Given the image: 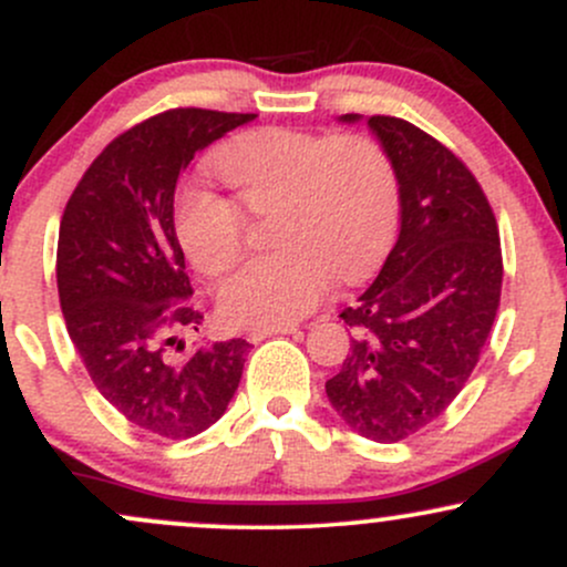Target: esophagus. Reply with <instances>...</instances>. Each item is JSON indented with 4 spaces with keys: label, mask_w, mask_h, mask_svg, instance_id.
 <instances>
[{
    "label": "esophagus",
    "mask_w": 567,
    "mask_h": 567,
    "mask_svg": "<svg viewBox=\"0 0 567 567\" xmlns=\"http://www.w3.org/2000/svg\"><path fill=\"white\" fill-rule=\"evenodd\" d=\"M298 324H275V328H252L250 333H247V341L258 343L264 341V338H271V336H288V333H296Z\"/></svg>",
    "instance_id": "obj_1"
}]
</instances>
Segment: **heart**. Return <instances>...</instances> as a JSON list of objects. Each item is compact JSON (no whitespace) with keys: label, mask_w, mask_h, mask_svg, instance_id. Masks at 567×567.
<instances>
[{"label":"heart","mask_w":567,"mask_h":567,"mask_svg":"<svg viewBox=\"0 0 567 567\" xmlns=\"http://www.w3.org/2000/svg\"><path fill=\"white\" fill-rule=\"evenodd\" d=\"M216 171L247 210L277 207L271 256L224 282L220 315L234 324L275 328L315 309L330 277L354 279L379 261L400 216L392 157L368 135L261 127L226 143ZM175 234L192 266L220 277L245 250L237 202L188 188L175 207Z\"/></svg>","instance_id":"obj_1"}]
</instances>
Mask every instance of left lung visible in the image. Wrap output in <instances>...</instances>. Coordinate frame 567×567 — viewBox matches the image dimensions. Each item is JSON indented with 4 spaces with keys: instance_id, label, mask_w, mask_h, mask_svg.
Instances as JSON below:
<instances>
[{
    "instance_id": "left-lung-1",
    "label": "left lung",
    "mask_w": 567,
    "mask_h": 567,
    "mask_svg": "<svg viewBox=\"0 0 567 567\" xmlns=\"http://www.w3.org/2000/svg\"><path fill=\"white\" fill-rule=\"evenodd\" d=\"M368 125L400 178V237L375 282L341 311L354 338L324 392L357 434L400 442L470 381L496 320L504 261L470 167L405 120L375 114Z\"/></svg>"
}]
</instances>
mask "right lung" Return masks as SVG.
<instances>
[{"instance_id":"obj_1","label":"right lung","mask_w":567,"mask_h":567,"mask_svg":"<svg viewBox=\"0 0 567 567\" xmlns=\"http://www.w3.org/2000/svg\"><path fill=\"white\" fill-rule=\"evenodd\" d=\"M252 120L210 109L148 116L97 154L61 218L55 275L71 341L103 400L167 440L216 424L250 349L231 338L171 357L205 320L175 237V184L194 154Z\"/></svg>"}]
</instances>
